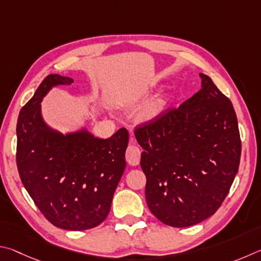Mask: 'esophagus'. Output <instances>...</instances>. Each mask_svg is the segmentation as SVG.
Masks as SVG:
<instances>
[{
	"instance_id": "obj_1",
	"label": "esophagus",
	"mask_w": 261,
	"mask_h": 261,
	"mask_svg": "<svg viewBox=\"0 0 261 261\" xmlns=\"http://www.w3.org/2000/svg\"><path fill=\"white\" fill-rule=\"evenodd\" d=\"M130 143H134V139L130 138ZM141 158V151L136 145H129L126 150V161L130 165H139Z\"/></svg>"
}]
</instances>
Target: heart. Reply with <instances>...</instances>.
Here are the masks:
<instances>
[{
	"mask_svg": "<svg viewBox=\"0 0 261 261\" xmlns=\"http://www.w3.org/2000/svg\"><path fill=\"white\" fill-rule=\"evenodd\" d=\"M158 110H159V105L158 104H153L152 107L150 108V110H149V114H150V116H153V114H156L158 112Z\"/></svg>",
	"mask_w": 261,
	"mask_h": 261,
	"instance_id": "b5f03b06",
	"label": "heart"
}]
</instances>
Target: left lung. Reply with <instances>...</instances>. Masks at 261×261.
I'll list each match as a JSON object with an SVG mask.
<instances>
[{
  "mask_svg": "<svg viewBox=\"0 0 261 261\" xmlns=\"http://www.w3.org/2000/svg\"><path fill=\"white\" fill-rule=\"evenodd\" d=\"M199 76L198 93L134 132L144 149L141 167L149 210L172 227L193 226L216 213L240 166L235 110L211 77Z\"/></svg>",
  "mask_w": 261,
  "mask_h": 261,
  "instance_id": "left-lung-1",
  "label": "left lung"
}]
</instances>
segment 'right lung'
Segmentation results:
<instances>
[{"label":"right lung","mask_w":261,"mask_h":261,"mask_svg":"<svg viewBox=\"0 0 261 261\" xmlns=\"http://www.w3.org/2000/svg\"><path fill=\"white\" fill-rule=\"evenodd\" d=\"M71 77L49 74L21 108L17 122L18 172L44 218L66 230H86L107 219L126 167L128 130L107 140L88 132L63 135L45 126L40 103L53 86Z\"/></svg>","instance_id":"right-lung-1"}]
</instances>
